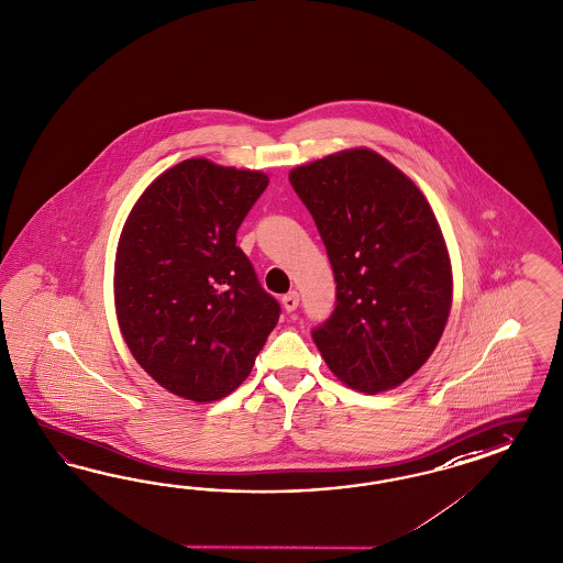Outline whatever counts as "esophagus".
<instances>
[{"instance_id": "esophagus-1", "label": "esophagus", "mask_w": 563, "mask_h": 563, "mask_svg": "<svg viewBox=\"0 0 563 563\" xmlns=\"http://www.w3.org/2000/svg\"><path fill=\"white\" fill-rule=\"evenodd\" d=\"M283 307L287 311H295L299 307V292L297 290H290L285 297H283Z\"/></svg>"}]
</instances>
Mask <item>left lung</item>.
Returning a JSON list of instances; mask_svg holds the SVG:
<instances>
[{
  "label": "left lung",
  "instance_id": "left-lung-1",
  "mask_svg": "<svg viewBox=\"0 0 563 563\" xmlns=\"http://www.w3.org/2000/svg\"><path fill=\"white\" fill-rule=\"evenodd\" d=\"M289 181L313 217L336 280V307L311 336L358 393L393 390L438 342L452 307V266L431 206L369 148L295 167Z\"/></svg>",
  "mask_w": 563,
  "mask_h": 563
}]
</instances>
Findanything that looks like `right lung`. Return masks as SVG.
Listing matches in <instances>:
<instances>
[{"label": "right lung", "instance_id": "obj_1", "mask_svg": "<svg viewBox=\"0 0 563 563\" xmlns=\"http://www.w3.org/2000/svg\"><path fill=\"white\" fill-rule=\"evenodd\" d=\"M268 177L188 158L158 175L121 231L115 309L128 349L165 390L219 400L250 375L280 316L238 247Z\"/></svg>", "mask_w": 563, "mask_h": 563}]
</instances>
